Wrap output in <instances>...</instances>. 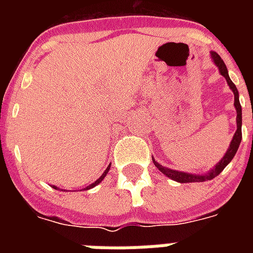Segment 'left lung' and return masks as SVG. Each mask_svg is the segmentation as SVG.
Instances as JSON below:
<instances>
[{
	"mask_svg": "<svg viewBox=\"0 0 253 253\" xmlns=\"http://www.w3.org/2000/svg\"><path fill=\"white\" fill-rule=\"evenodd\" d=\"M211 59L212 61L215 63L216 67H218V69H219L220 75L226 79L230 89L234 91V98H235L234 106H235L236 109V131L235 134H234V138H232L231 143H230V147H228L227 152L224 154L222 160H220L218 164H215L214 168L210 169L208 173H204V174H192V173H185L180 172V170H174V169H169L167 168V167H163L162 164H159L156 160L152 159V162H154L155 166L158 167L160 172L164 173V174H166L167 177H169V178H172V180L177 181V182H181V184H185V182H204V181L212 180V178L218 176V174L228 166V163L234 159L236 151H238V148H239L240 146V142H242V106H240L239 102V93H238V89H236L235 84L232 83L230 76H228L227 67L224 64V61L220 59L219 55L216 52H214V51H211Z\"/></svg>",
	"mask_w": 253,
	"mask_h": 253,
	"instance_id": "8db88e82",
	"label": "left lung"
}]
</instances>
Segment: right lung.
Returning a JSON list of instances; mask_svg holds the SVG:
<instances>
[{"label": "right lung", "instance_id": "right-lung-1", "mask_svg": "<svg viewBox=\"0 0 253 253\" xmlns=\"http://www.w3.org/2000/svg\"><path fill=\"white\" fill-rule=\"evenodd\" d=\"M109 169H110V166H109V167H107L106 169H105V172L102 173V176L99 177L98 180H97V181H94V182H93V184H90V185H89V186H86V188H85V190H87V189H91V188H94L95 185H98L99 182H101V181H102L103 178H105V176H106V174H107V172H109ZM53 189H59V188H57V186H53Z\"/></svg>", "mask_w": 253, "mask_h": 253}]
</instances>
